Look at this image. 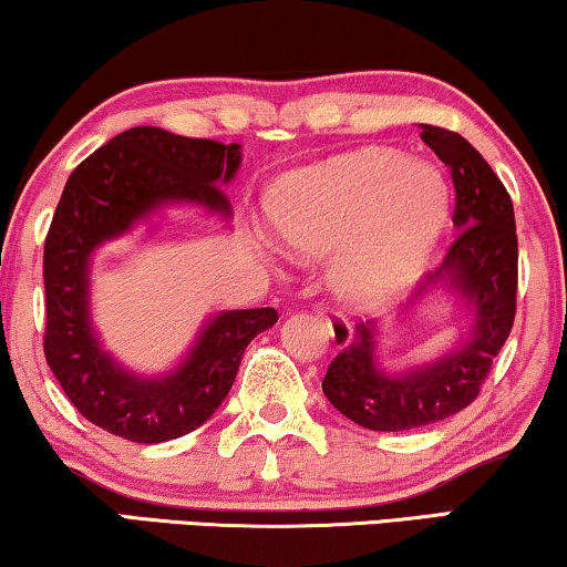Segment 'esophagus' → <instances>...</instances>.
Returning <instances> with one entry per match:
<instances>
[{
  "label": "esophagus",
  "mask_w": 567,
  "mask_h": 567,
  "mask_svg": "<svg viewBox=\"0 0 567 567\" xmlns=\"http://www.w3.org/2000/svg\"><path fill=\"white\" fill-rule=\"evenodd\" d=\"M318 316H321L326 329H329V337L337 341L339 347H347L349 341H352V326H349V321L339 313V310H333L321 302V306H318Z\"/></svg>",
  "instance_id": "esophagus-1"
}]
</instances>
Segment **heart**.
I'll return each mask as SVG.
<instances>
[{"label": "heart", "mask_w": 567, "mask_h": 567, "mask_svg": "<svg viewBox=\"0 0 567 567\" xmlns=\"http://www.w3.org/2000/svg\"><path fill=\"white\" fill-rule=\"evenodd\" d=\"M444 218L440 172L388 148L337 158L287 182L269 200V223L290 251L323 257L346 246L333 282L360 302L416 280Z\"/></svg>", "instance_id": "b5f03b06"}]
</instances>
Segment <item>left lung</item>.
Instances as JSON below:
<instances>
[{"mask_svg":"<svg viewBox=\"0 0 567 567\" xmlns=\"http://www.w3.org/2000/svg\"><path fill=\"white\" fill-rule=\"evenodd\" d=\"M421 141L446 164L454 185V238L426 287L444 285L475 310L470 341L442 360L403 374H385L374 360V321L354 323L323 378L333 409L370 432H405L450 419L481 393L493 360L512 333L519 285V241L512 195L488 162L440 125H421Z\"/></svg>","mask_w":567,"mask_h":567,"instance_id":"left-lung-1","label":"left lung"}]
</instances>
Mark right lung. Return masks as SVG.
<instances>
[{
    "mask_svg": "<svg viewBox=\"0 0 567 567\" xmlns=\"http://www.w3.org/2000/svg\"><path fill=\"white\" fill-rule=\"evenodd\" d=\"M238 143L131 127L71 172L43 249V352L63 393L94 426L127 442L158 444L195 432L234 385L244 349L277 323L275 308L215 316L185 362L162 380L125 372L102 352L90 323V257L164 203L230 213L226 189L241 164Z\"/></svg>",
    "mask_w": 567,
    "mask_h": 567,
    "instance_id": "right-lung-1",
    "label": "right lung"
}]
</instances>
